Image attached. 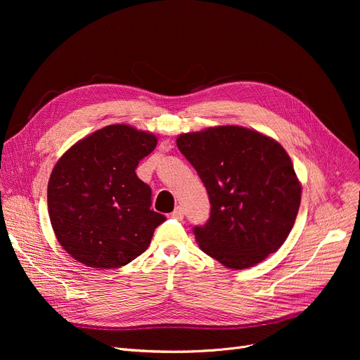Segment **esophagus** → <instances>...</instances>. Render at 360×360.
Listing matches in <instances>:
<instances>
[{"label": "esophagus", "mask_w": 360, "mask_h": 360, "mask_svg": "<svg viewBox=\"0 0 360 360\" xmlns=\"http://www.w3.org/2000/svg\"><path fill=\"white\" fill-rule=\"evenodd\" d=\"M172 217L176 219V220H182L184 219V209H182L181 205L175 207V210L172 212Z\"/></svg>", "instance_id": "obj_1"}]
</instances>
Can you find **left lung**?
Instances as JSON below:
<instances>
[{
  "instance_id": "left-lung-1",
  "label": "left lung",
  "mask_w": 360,
  "mask_h": 360,
  "mask_svg": "<svg viewBox=\"0 0 360 360\" xmlns=\"http://www.w3.org/2000/svg\"><path fill=\"white\" fill-rule=\"evenodd\" d=\"M178 148L202 181L210 217L194 226L200 248L242 270L276 252L289 236L300 184L286 150L261 132L224 125L182 134Z\"/></svg>"
}]
</instances>
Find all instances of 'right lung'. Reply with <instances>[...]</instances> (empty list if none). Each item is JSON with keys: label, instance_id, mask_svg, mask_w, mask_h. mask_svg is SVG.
I'll use <instances>...</instances> for the list:
<instances>
[{"label": "right lung", "instance_id": "add662e5", "mask_svg": "<svg viewBox=\"0 0 360 360\" xmlns=\"http://www.w3.org/2000/svg\"><path fill=\"white\" fill-rule=\"evenodd\" d=\"M158 139L129 125H108L56 162L48 210L63 248L91 269H118L141 255L166 217L150 209L151 190L136 174Z\"/></svg>", "mask_w": 360, "mask_h": 360}]
</instances>
